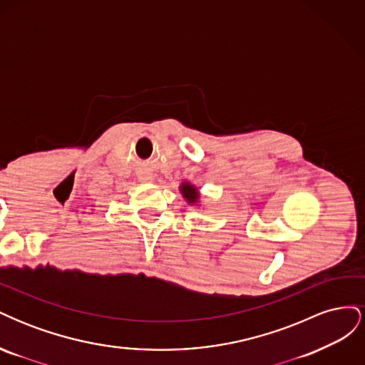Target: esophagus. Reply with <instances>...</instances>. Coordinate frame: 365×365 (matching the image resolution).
Masks as SVG:
<instances>
[{
	"label": "esophagus",
	"mask_w": 365,
	"mask_h": 365,
	"mask_svg": "<svg viewBox=\"0 0 365 365\" xmlns=\"http://www.w3.org/2000/svg\"><path fill=\"white\" fill-rule=\"evenodd\" d=\"M149 180H150V176H149V178H148V180H145V181H149Z\"/></svg>",
	"instance_id": "1"
}]
</instances>
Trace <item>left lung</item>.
Returning a JSON list of instances; mask_svg holds the SVG:
<instances>
[{"instance_id": "1", "label": "left lung", "mask_w": 365, "mask_h": 365, "mask_svg": "<svg viewBox=\"0 0 365 365\" xmlns=\"http://www.w3.org/2000/svg\"><path fill=\"white\" fill-rule=\"evenodd\" d=\"M181 193L184 195L185 200L189 201V204H195L197 201V197H200V195H197V190L195 189V185H192L189 182H182Z\"/></svg>"}]
</instances>
